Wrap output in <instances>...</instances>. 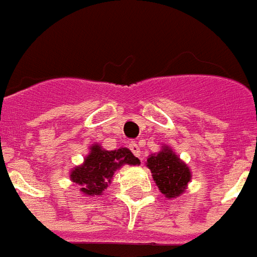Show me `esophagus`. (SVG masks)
<instances>
[{"instance_id": "obj_1", "label": "esophagus", "mask_w": 257, "mask_h": 257, "mask_svg": "<svg viewBox=\"0 0 257 257\" xmlns=\"http://www.w3.org/2000/svg\"><path fill=\"white\" fill-rule=\"evenodd\" d=\"M129 148H131V151L134 153V155H136V157H140L142 151H140V147H139V144L131 143V144H129Z\"/></svg>"}]
</instances>
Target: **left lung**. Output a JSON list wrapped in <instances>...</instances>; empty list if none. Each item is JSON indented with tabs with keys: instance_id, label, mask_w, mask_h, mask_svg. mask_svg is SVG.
Masks as SVG:
<instances>
[{
	"instance_id": "1",
	"label": "left lung",
	"mask_w": 257,
	"mask_h": 257,
	"mask_svg": "<svg viewBox=\"0 0 257 257\" xmlns=\"http://www.w3.org/2000/svg\"><path fill=\"white\" fill-rule=\"evenodd\" d=\"M147 167L159 191L169 199L180 196L191 181V170L182 162L172 148L163 146L158 154H151L147 159Z\"/></svg>"
}]
</instances>
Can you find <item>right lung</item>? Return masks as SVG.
I'll return each instance as SVG.
<instances>
[{"label":"right lung","mask_w":257,"mask_h":257,"mask_svg":"<svg viewBox=\"0 0 257 257\" xmlns=\"http://www.w3.org/2000/svg\"><path fill=\"white\" fill-rule=\"evenodd\" d=\"M84 162L70 172V180L80 185V192L87 196H99L109 187L114 172L122 165H139L140 161L128 148L107 151L94 144Z\"/></svg>","instance_id":"right-lung-1"}]
</instances>
